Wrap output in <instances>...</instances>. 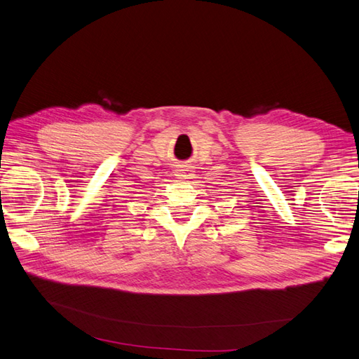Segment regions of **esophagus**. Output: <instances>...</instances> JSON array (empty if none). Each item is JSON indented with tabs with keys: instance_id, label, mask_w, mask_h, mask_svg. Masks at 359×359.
<instances>
[{
	"instance_id": "obj_1",
	"label": "esophagus",
	"mask_w": 359,
	"mask_h": 359,
	"mask_svg": "<svg viewBox=\"0 0 359 359\" xmlns=\"http://www.w3.org/2000/svg\"><path fill=\"white\" fill-rule=\"evenodd\" d=\"M191 172H193V170H190L189 168H181V169H178V170H177V175H178L180 178H184V180H186V178H190V177L193 175Z\"/></svg>"
}]
</instances>
